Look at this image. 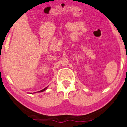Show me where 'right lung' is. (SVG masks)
Masks as SVG:
<instances>
[{
	"label": "right lung",
	"instance_id": "add662e5",
	"mask_svg": "<svg viewBox=\"0 0 127 127\" xmlns=\"http://www.w3.org/2000/svg\"><path fill=\"white\" fill-rule=\"evenodd\" d=\"M47 87H46V88H45L44 89H43V90H40V91H37V92H38V93H40V92H43V91H44L45 90H46V88H47Z\"/></svg>",
	"mask_w": 127,
	"mask_h": 127
}]
</instances>
